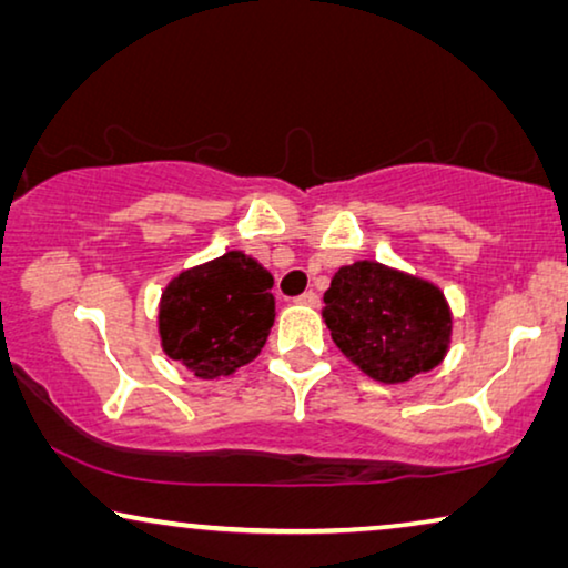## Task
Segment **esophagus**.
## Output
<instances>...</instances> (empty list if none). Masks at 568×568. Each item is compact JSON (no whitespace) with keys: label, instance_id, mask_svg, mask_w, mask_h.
I'll use <instances>...</instances> for the list:
<instances>
[{"label":"esophagus","instance_id":"esophagus-1","mask_svg":"<svg viewBox=\"0 0 568 568\" xmlns=\"http://www.w3.org/2000/svg\"><path fill=\"white\" fill-rule=\"evenodd\" d=\"M297 305L317 307V305H321V297H317V294H315V292H305V294H300V297H297Z\"/></svg>","mask_w":568,"mask_h":568}]
</instances>
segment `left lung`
Wrapping results in <instances>:
<instances>
[{"label":"left lung","mask_w":568,"mask_h":568,"mask_svg":"<svg viewBox=\"0 0 568 568\" xmlns=\"http://www.w3.org/2000/svg\"><path fill=\"white\" fill-rule=\"evenodd\" d=\"M323 321L341 354L385 385L442 364L453 341L445 292L377 261L341 266L323 294Z\"/></svg>","instance_id":"8db88e82"}]
</instances>
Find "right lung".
Listing matches in <instances>:
<instances>
[{"label": "right lung", "mask_w": 568, "mask_h": 568, "mask_svg": "<svg viewBox=\"0 0 568 568\" xmlns=\"http://www.w3.org/2000/svg\"><path fill=\"white\" fill-rule=\"evenodd\" d=\"M274 276L243 251L185 268L160 297L162 352L199 379L227 377L261 354L274 325Z\"/></svg>", "instance_id": "right-lung-1"}]
</instances>
